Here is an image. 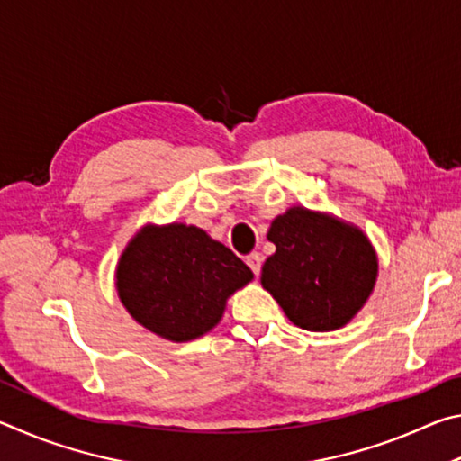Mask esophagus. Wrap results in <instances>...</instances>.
Instances as JSON below:
<instances>
[{
	"mask_svg": "<svg viewBox=\"0 0 461 461\" xmlns=\"http://www.w3.org/2000/svg\"><path fill=\"white\" fill-rule=\"evenodd\" d=\"M246 264L249 267V270H252L254 275L258 276L260 270H262V256H260L258 252H252V254H249L248 258H246Z\"/></svg>",
	"mask_w": 461,
	"mask_h": 461,
	"instance_id": "obj_1",
	"label": "esophagus"
}]
</instances>
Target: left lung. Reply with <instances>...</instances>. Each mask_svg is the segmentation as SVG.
Instances as JSON below:
<instances>
[{"label":"left lung","mask_w":461,"mask_h":461,"mask_svg":"<svg viewBox=\"0 0 461 461\" xmlns=\"http://www.w3.org/2000/svg\"><path fill=\"white\" fill-rule=\"evenodd\" d=\"M268 240L276 252L264 262L260 283L296 327L339 330L370 299L378 256L357 225L294 205L275 217Z\"/></svg>","instance_id":"left-lung-1"}]
</instances>
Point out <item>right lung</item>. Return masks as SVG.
Masks as SVG:
<instances>
[{
    "mask_svg": "<svg viewBox=\"0 0 461 461\" xmlns=\"http://www.w3.org/2000/svg\"><path fill=\"white\" fill-rule=\"evenodd\" d=\"M254 272L197 225L146 223L115 267V288L136 323L162 339H197L221 321Z\"/></svg>",
    "mask_w": 461,
    "mask_h": 461,
    "instance_id": "obj_1",
    "label": "right lung"
}]
</instances>
